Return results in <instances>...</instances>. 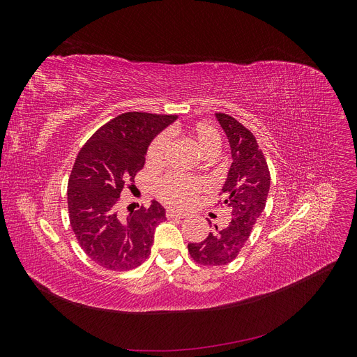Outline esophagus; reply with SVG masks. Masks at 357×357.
Returning a JSON list of instances; mask_svg holds the SVG:
<instances>
[{"mask_svg":"<svg viewBox=\"0 0 357 357\" xmlns=\"http://www.w3.org/2000/svg\"><path fill=\"white\" fill-rule=\"evenodd\" d=\"M167 218L168 219H183V218H186V214L185 213H180V211L174 210V208H168L167 210Z\"/></svg>","mask_w":357,"mask_h":357,"instance_id":"obj_1","label":"esophagus"}]
</instances>
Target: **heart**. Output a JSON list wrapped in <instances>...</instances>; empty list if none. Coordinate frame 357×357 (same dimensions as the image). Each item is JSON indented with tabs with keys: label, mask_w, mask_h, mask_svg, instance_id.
Segmentation results:
<instances>
[{
	"label": "heart",
	"mask_w": 357,
	"mask_h": 357,
	"mask_svg": "<svg viewBox=\"0 0 357 357\" xmlns=\"http://www.w3.org/2000/svg\"><path fill=\"white\" fill-rule=\"evenodd\" d=\"M189 137L195 143L199 152L205 156H214L220 147V135L218 129L208 123H198L189 129ZM169 149V135L167 132L158 135L149 146L146 160L150 167H159L165 162ZM207 189L205 181L201 178L168 174L162 177L156 185L158 197L174 207H188L201 192Z\"/></svg>",
	"instance_id": "1"
}]
</instances>
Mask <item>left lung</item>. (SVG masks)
<instances>
[{
  "label": "left lung",
  "mask_w": 357,
  "mask_h": 357,
  "mask_svg": "<svg viewBox=\"0 0 357 357\" xmlns=\"http://www.w3.org/2000/svg\"><path fill=\"white\" fill-rule=\"evenodd\" d=\"M215 117L228 137L232 155L220 193L231 219L223 228L214 225L204 241L188 244L190 257L205 266L226 265L240 255L265 208L271 183L266 159L255 135L229 114L215 113Z\"/></svg>",
  "instance_id": "left-lung-1"
}]
</instances>
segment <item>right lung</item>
I'll use <instances>...</instances> for the list:
<instances>
[{
	"mask_svg": "<svg viewBox=\"0 0 357 357\" xmlns=\"http://www.w3.org/2000/svg\"><path fill=\"white\" fill-rule=\"evenodd\" d=\"M177 119L176 114L129 112L101 126L75 158L68 180V213L80 247L95 264L113 271L142 265L152 252L155 228L165 208L119 211L128 181L144 167L152 139Z\"/></svg>",
	"mask_w": 357,
	"mask_h": 357,
	"instance_id": "add662e5",
	"label": "right lung"
}]
</instances>
